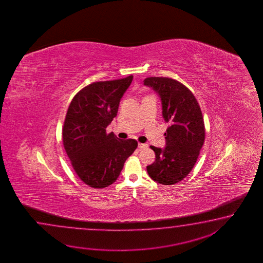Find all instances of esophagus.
Instances as JSON below:
<instances>
[{"label":"esophagus","mask_w":263,"mask_h":263,"mask_svg":"<svg viewBox=\"0 0 263 263\" xmlns=\"http://www.w3.org/2000/svg\"><path fill=\"white\" fill-rule=\"evenodd\" d=\"M138 147L140 149H143V148H146L147 147V144H143V143H139L138 144Z\"/></svg>","instance_id":"obj_1"}]
</instances>
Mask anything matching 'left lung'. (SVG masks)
<instances>
[{
    "instance_id": "left-lung-1",
    "label": "left lung",
    "mask_w": 263,
    "mask_h": 263,
    "mask_svg": "<svg viewBox=\"0 0 263 263\" xmlns=\"http://www.w3.org/2000/svg\"><path fill=\"white\" fill-rule=\"evenodd\" d=\"M144 84L152 87L162 100V117L170 126L166 145L162 149L151 145L155 162L146 166L158 183L173 185L187 177L195 166L205 141V126L196 97L184 84L166 77H149Z\"/></svg>"
}]
</instances>
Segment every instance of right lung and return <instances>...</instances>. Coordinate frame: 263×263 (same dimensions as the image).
<instances>
[{"label": "right lung", "mask_w": 263, "mask_h": 263, "mask_svg": "<svg viewBox=\"0 0 263 263\" xmlns=\"http://www.w3.org/2000/svg\"><path fill=\"white\" fill-rule=\"evenodd\" d=\"M133 78L129 75L92 83L74 96L67 109L62 129L63 145L75 173L92 188L112 184L138 145L136 140H119L112 133H106Z\"/></svg>", "instance_id": "right-lung-1"}]
</instances>
